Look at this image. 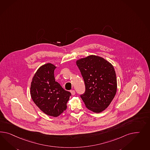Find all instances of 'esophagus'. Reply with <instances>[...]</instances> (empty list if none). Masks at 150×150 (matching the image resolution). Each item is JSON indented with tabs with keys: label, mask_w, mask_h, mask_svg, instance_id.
Returning a JSON list of instances; mask_svg holds the SVG:
<instances>
[{
	"label": "esophagus",
	"mask_w": 150,
	"mask_h": 150,
	"mask_svg": "<svg viewBox=\"0 0 150 150\" xmlns=\"http://www.w3.org/2000/svg\"><path fill=\"white\" fill-rule=\"evenodd\" d=\"M70 92L71 93V95H72V96H74V95L75 94V92L74 90H71V91H70Z\"/></svg>",
	"instance_id": "1"
}]
</instances>
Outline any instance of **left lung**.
I'll list each match as a JSON object with an SVG mask.
<instances>
[{"label": "left lung", "mask_w": 150, "mask_h": 150, "mask_svg": "<svg viewBox=\"0 0 150 150\" xmlns=\"http://www.w3.org/2000/svg\"><path fill=\"white\" fill-rule=\"evenodd\" d=\"M85 83V93L81 99L86 108L100 113L109 106L117 88L113 65L104 58L89 55L76 61Z\"/></svg>", "instance_id": "left-lung-1"}]
</instances>
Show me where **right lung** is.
I'll list each match as a JSON object with an SVG mask.
<instances>
[{
	"mask_svg": "<svg viewBox=\"0 0 150 150\" xmlns=\"http://www.w3.org/2000/svg\"><path fill=\"white\" fill-rule=\"evenodd\" d=\"M54 65L46 63L37 70L31 82L30 93L35 105L44 113L57 117L67 108L71 93L55 81Z\"/></svg>",
	"mask_w": 150,
	"mask_h": 150,
	"instance_id": "1",
	"label": "right lung"
}]
</instances>
